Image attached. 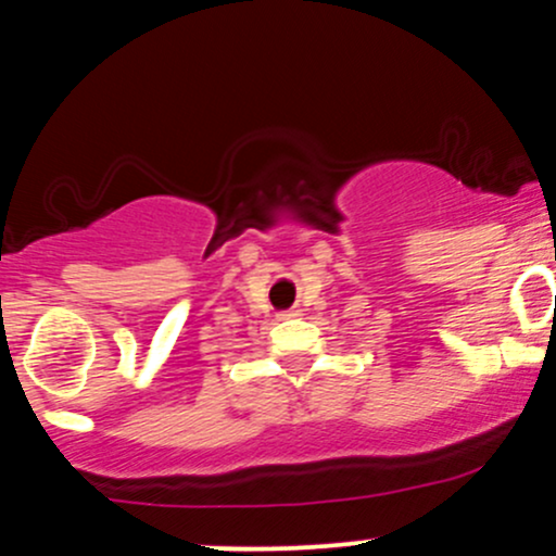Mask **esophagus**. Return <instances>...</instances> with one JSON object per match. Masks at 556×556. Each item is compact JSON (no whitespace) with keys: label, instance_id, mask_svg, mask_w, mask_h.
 <instances>
[{"label":"esophagus","instance_id":"esophagus-1","mask_svg":"<svg viewBox=\"0 0 556 556\" xmlns=\"http://www.w3.org/2000/svg\"><path fill=\"white\" fill-rule=\"evenodd\" d=\"M300 309H286V313H280V318H300Z\"/></svg>","mask_w":556,"mask_h":556}]
</instances>
